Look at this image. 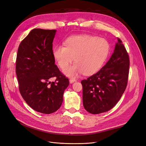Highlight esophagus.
I'll use <instances>...</instances> for the list:
<instances>
[{
  "instance_id": "1",
  "label": "esophagus",
  "mask_w": 146,
  "mask_h": 146,
  "mask_svg": "<svg viewBox=\"0 0 146 146\" xmlns=\"http://www.w3.org/2000/svg\"><path fill=\"white\" fill-rule=\"evenodd\" d=\"M76 82V79H74V78H70L69 80L70 83H73Z\"/></svg>"
}]
</instances>
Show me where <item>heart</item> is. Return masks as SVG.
<instances>
[{"label":"heart","instance_id":"1","mask_svg":"<svg viewBox=\"0 0 146 146\" xmlns=\"http://www.w3.org/2000/svg\"><path fill=\"white\" fill-rule=\"evenodd\" d=\"M110 44L107 39L90 35H76L69 37L64 46H55L52 55L63 72L70 77H76L83 73L91 76L102 67L109 55ZM75 63L67 68L73 60Z\"/></svg>","mask_w":146,"mask_h":146}]
</instances>
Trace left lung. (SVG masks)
Listing matches in <instances>:
<instances>
[{"mask_svg": "<svg viewBox=\"0 0 146 146\" xmlns=\"http://www.w3.org/2000/svg\"><path fill=\"white\" fill-rule=\"evenodd\" d=\"M129 66V55L118 38L108 62L99 72L81 82L83 104L88 112L102 113L116 105L127 87Z\"/></svg>", "mask_w": 146, "mask_h": 146, "instance_id": "8db88e82", "label": "left lung"}]
</instances>
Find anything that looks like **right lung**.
<instances>
[{"label": "right lung", "mask_w": 146, "mask_h": 146, "mask_svg": "<svg viewBox=\"0 0 146 146\" xmlns=\"http://www.w3.org/2000/svg\"><path fill=\"white\" fill-rule=\"evenodd\" d=\"M56 30L34 29L22 41L17 51L16 72L21 94L38 112L50 114L61 107L68 78L55 64L52 55ZM56 77L55 82L50 80Z\"/></svg>", "instance_id": "1"}]
</instances>
